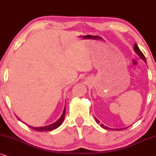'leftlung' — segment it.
<instances>
[{"label": "left lung", "mask_w": 156, "mask_h": 156, "mask_svg": "<svg viewBox=\"0 0 156 156\" xmlns=\"http://www.w3.org/2000/svg\"><path fill=\"white\" fill-rule=\"evenodd\" d=\"M134 51H135V52H136V53L137 54H138L139 56H140V58L142 59V60H143V61L146 62V63H147V62H146V57H145V55H143V53H142V52L140 51V50L139 49V48H138V45H137L136 43H135V44H134ZM95 120H96V122H97L98 123H100V121H99L97 119V118H95ZM101 127H102L103 128H104V129H106V130H111V128H108V127H107V126H105L103 125V124H102V123L101 124ZM119 130V129H117V128H115V130Z\"/></svg>", "instance_id": "1"}]
</instances>
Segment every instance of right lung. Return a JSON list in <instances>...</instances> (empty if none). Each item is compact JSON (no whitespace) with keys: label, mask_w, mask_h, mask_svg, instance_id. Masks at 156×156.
Here are the masks:
<instances>
[{"label":"right lung","mask_w":156,"mask_h":156,"mask_svg":"<svg viewBox=\"0 0 156 156\" xmlns=\"http://www.w3.org/2000/svg\"><path fill=\"white\" fill-rule=\"evenodd\" d=\"M65 113H66V105H65V108H64L63 112V113H62V115L61 116V118H60L56 122H55V123H52L49 126H43V127H33V126H28V127L30 128L31 129L36 130V131H39V132L50 131V130L56 129L57 128H58L59 126H61L62 123H63L64 118H65ZM18 120H20V119H19V118H18Z\"/></svg>","instance_id":"right-lung-1"}]
</instances>
